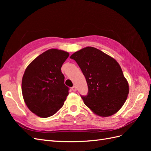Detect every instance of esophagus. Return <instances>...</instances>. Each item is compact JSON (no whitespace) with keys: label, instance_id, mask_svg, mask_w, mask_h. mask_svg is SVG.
I'll return each mask as SVG.
<instances>
[{"label":"esophagus","instance_id":"obj_1","mask_svg":"<svg viewBox=\"0 0 151 151\" xmlns=\"http://www.w3.org/2000/svg\"><path fill=\"white\" fill-rule=\"evenodd\" d=\"M72 90L73 91H74V92H76V91H77V88H76V87L75 86H74L72 88Z\"/></svg>","mask_w":151,"mask_h":151}]
</instances>
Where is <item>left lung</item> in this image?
<instances>
[{"label": "left lung", "mask_w": 151, "mask_h": 151, "mask_svg": "<svg viewBox=\"0 0 151 151\" xmlns=\"http://www.w3.org/2000/svg\"><path fill=\"white\" fill-rule=\"evenodd\" d=\"M70 58L78 64L88 84V95L81 96L86 106L102 117L119 111L127 100L129 86L115 59L91 47L79 50Z\"/></svg>", "instance_id": "left-lung-1"}]
</instances>
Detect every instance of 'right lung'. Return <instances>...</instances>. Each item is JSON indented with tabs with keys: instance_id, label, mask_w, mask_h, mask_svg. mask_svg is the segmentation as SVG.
Here are the masks:
<instances>
[{
	"instance_id": "right-lung-1",
	"label": "right lung",
	"mask_w": 151,
	"mask_h": 151,
	"mask_svg": "<svg viewBox=\"0 0 151 151\" xmlns=\"http://www.w3.org/2000/svg\"><path fill=\"white\" fill-rule=\"evenodd\" d=\"M69 53L50 49L32 61L22 79V93L29 110L37 116L47 118L55 114L63 105L69 88L64 84L61 67Z\"/></svg>"
}]
</instances>
